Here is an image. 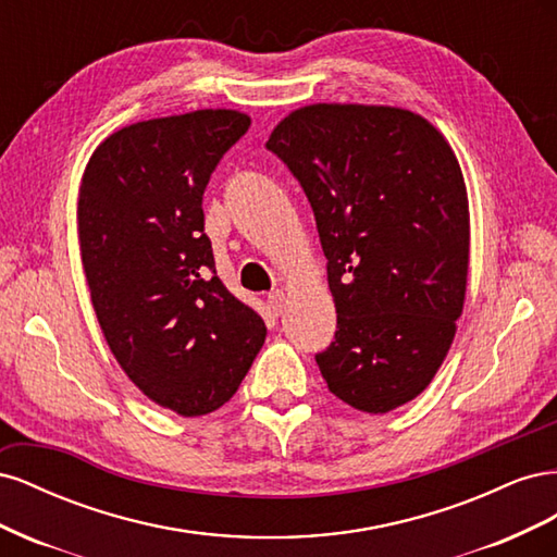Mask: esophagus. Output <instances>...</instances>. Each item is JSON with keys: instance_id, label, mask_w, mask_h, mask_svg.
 <instances>
[{"instance_id": "1", "label": "esophagus", "mask_w": 557, "mask_h": 557, "mask_svg": "<svg viewBox=\"0 0 557 557\" xmlns=\"http://www.w3.org/2000/svg\"><path fill=\"white\" fill-rule=\"evenodd\" d=\"M269 309L274 311V315H281L285 311V295L281 290L269 295Z\"/></svg>"}]
</instances>
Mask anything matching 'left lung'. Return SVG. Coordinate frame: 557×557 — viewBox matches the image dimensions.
<instances>
[{
    "label": "left lung",
    "instance_id": "1",
    "mask_svg": "<svg viewBox=\"0 0 557 557\" xmlns=\"http://www.w3.org/2000/svg\"><path fill=\"white\" fill-rule=\"evenodd\" d=\"M267 148L315 215L336 307L315 356L330 393L387 413L425 391L462 313L469 205L458 158L423 115L395 107L311 104Z\"/></svg>",
    "mask_w": 557,
    "mask_h": 557
}]
</instances>
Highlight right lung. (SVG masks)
Segmentation results:
<instances>
[{"label": "right lung", "instance_id": "1", "mask_svg": "<svg viewBox=\"0 0 557 557\" xmlns=\"http://www.w3.org/2000/svg\"><path fill=\"white\" fill-rule=\"evenodd\" d=\"M248 127L232 109L127 125L97 146L78 190L81 260L104 339L148 399L185 418L221 409L267 336L215 276L201 209Z\"/></svg>", "mask_w": 557, "mask_h": 557}]
</instances>
